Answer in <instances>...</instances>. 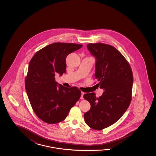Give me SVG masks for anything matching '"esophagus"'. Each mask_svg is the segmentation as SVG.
<instances>
[{"label":"esophagus","mask_w":156,"mask_h":156,"mask_svg":"<svg viewBox=\"0 0 156 156\" xmlns=\"http://www.w3.org/2000/svg\"><path fill=\"white\" fill-rule=\"evenodd\" d=\"M85 94V93H83V92H81V99H83V95Z\"/></svg>","instance_id":"obj_1"}]
</instances>
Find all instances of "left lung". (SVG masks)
Returning <instances> with one entry per match:
<instances>
[{
  "label": "left lung",
  "instance_id": "left-lung-1",
  "mask_svg": "<svg viewBox=\"0 0 156 156\" xmlns=\"http://www.w3.org/2000/svg\"><path fill=\"white\" fill-rule=\"evenodd\" d=\"M88 50L96 58L95 77L105 91L96 98L87 93L83 98L91 108L83 116L93 129L100 130L112 126L123 116L132 100L133 76L129 64L114 47L104 43H89Z\"/></svg>",
  "mask_w": 156,
  "mask_h": 156
}]
</instances>
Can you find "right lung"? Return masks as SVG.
I'll list each match as a JSON object with an SVG mask.
<instances>
[{
	"label": "right lung",
	"mask_w": 156,
	"mask_h": 156,
	"mask_svg": "<svg viewBox=\"0 0 156 156\" xmlns=\"http://www.w3.org/2000/svg\"><path fill=\"white\" fill-rule=\"evenodd\" d=\"M82 44L53 43L35 53L30 61L25 87L34 112L48 124L63 121L81 92L76 87H66L55 81V75L66 73V58ZM58 85L59 87L57 86Z\"/></svg>",
	"instance_id": "add662e5"
}]
</instances>
